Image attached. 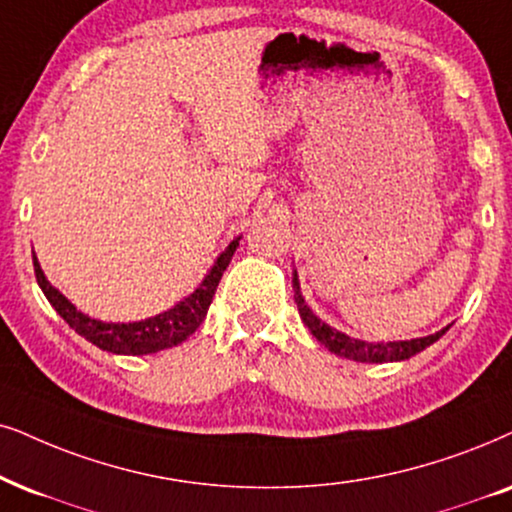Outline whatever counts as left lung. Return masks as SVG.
Segmentation results:
<instances>
[{
	"label": "left lung",
	"mask_w": 512,
	"mask_h": 512,
	"mask_svg": "<svg viewBox=\"0 0 512 512\" xmlns=\"http://www.w3.org/2000/svg\"><path fill=\"white\" fill-rule=\"evenodd\" d=\"M293 290H295V302H297V312H300L304 326L312 331L316 340L321 342L323 347L331 349L333 354L338 357L352 359V361H361V364H383V361H401L409 359L413 354L423 352L425 347H430L432 342L442 338V335L449 331V326L444 331H439L435 335H428V338H416V340H401V342H364V340H354L349 335L335 331V328L323 323L321 319H316L312 309L304 304V297L300 293V281H297V271L293 276Z\"/></svg>",
	"instance_id": "8db88e82"
}]
</instances>
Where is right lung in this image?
I'll use <instances>...</instances> for the list:
<instances>
[{
    "label": "right lung",
    "mask_w": 512,
    "mask_h": 512,
    "mask_svg": "<svg viewBox=\"0 0 512 512\" xmlns=\"http://www.w3.org/2000/svg\"><path fill=\"white\" fill-rule=\"evenodd\" d=\"M238 248V238L229 243L222 255L217 257L215 267L210 269V274L205 276V281L196 288V293H191L184 302H179L177 307L167 309V312L153 316V319L137 321V323H103L96 319H89L82 312L70 304L66 297L58 293L56 288H51V283L44 278V271L37 262V257L32 255V264H35V276L40 283L42 293L47 295L51 307L63 316V321L70 328H75V333H80L82 338H87L92 345L106 349L113 354H153L160 349L174 347L179 342H184L196 328L203 323L205 314H208L212 297L222 281V274L229 267L231 257Z\"/></svg>",
    "instance_id": "add662e5"
}]
</instances>
